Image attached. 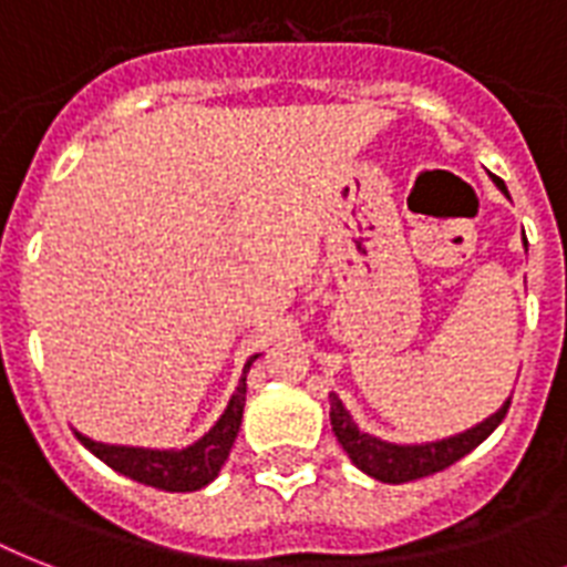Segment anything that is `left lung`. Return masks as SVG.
<instances>
[{"label":"left lung","mask_w":567,"mask_h":567,"mask_svg":"<svg viewBox=\"0 0 567 567\" xmlns=\"http://www.w3.org/2000/svg\"><path fill=\"white\" fill-rule=\"evenodd\" d=\"M494 185L506 194V185L501 179H494ZM509 403L512 396L497 412L488 414L485 421H480L471 430L456 432V435H447V439L439 441H421V444H394V441H382L371 435V432L359 430V423L353 421V414L347 412V405L341 403V396L336 391L329 394V421H332V432H336L338 444L344 447V453L359 471H364V474L379 480V483L396 485L439 474V471L450 467L462 456H467L471 450L480 447L501 426V421L509 412Z\"/></svg>","instance_id":"left-lung-1"}]
</instances>
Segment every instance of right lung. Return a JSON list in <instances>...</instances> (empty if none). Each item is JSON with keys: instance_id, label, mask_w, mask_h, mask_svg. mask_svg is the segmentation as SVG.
<instances>
[{"instance_id": "right-lung-1", "label": "right lung", "mask_w": 567, "mask_h": 567, "mask_svg": "<svg viewBox=\"0 0 567 567\" xmlns=\"http://www.w3.org/2000/svg\"><path fill=\"white\" fill-rule=\"evenodd\" d=\"M256 359L258 355H249V362L244 364L238 388L229 396V405L223 409L217 423L188 447H128V444L93 441L82 432H75V435L93 456L102 458L105 465L114 467L117 474L128 476V480H135V483L153 485V488H162V492H196V488L212 483L214 476L220 474V467L226 465V458H229L231 444L238 439L240 417H244V403H247L249 364Z\"/></svg>"}]
</instances>
